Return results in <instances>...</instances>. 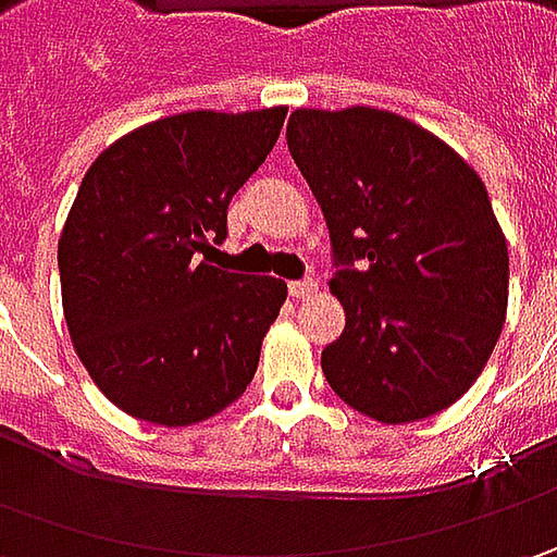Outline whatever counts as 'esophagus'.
I'll use <instances>...</instances> for the list:
<instances>
[{
  "label": "esophagus",
  "mask_w": 557,
  "mask_h": 557,
  "mask_svg": "<svg viewBox=\"0 0 557 557\" xmlns=\"http://www.w3.org/2000/svg\"><path fill=\"white\" fill-rule=\"evenodd\" d=\"M288 290H290V297L307 300V297H312V294L319 290V285H315V278H300V282H290Z\"/></svg>",
  "instance_id": "esophagus-1"
}]
</instances>
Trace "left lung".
Wrapping results in <instances>:
<instances>
[{"mask_svg":"<svg viewBox=\"0 0 557 557\" xmlns=\"http://www.w3.org/2000/svg\"><path fill=\"white\" fill-rule=\"evenodd\" d=\"M288 148L322 203L347 312L322 350L332 391L384 424L437 416L478 381L508 307V245L481 176L377 108H300Z\"/></svg>","mask_w":557,"mask_h":557,"instance_id":"left-lung-1","label":"left lung"}]
</instances>
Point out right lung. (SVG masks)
<instances>
[{
  "mask_svg": "<svg viewBox=\"0 0 557 557\" xmlns=\"http://www.w3.org/2000/svg\"><path fill=\"white\" fill-rule=\"evenodd\" d=\"M288 108L145 123L83 176L58 242L79 362L126 416L185 428L245 394L288 285L201 260Z\"/></svg>",
  "mask_w": 557,
  "mask_h": 557,
  "instance_id": "obj_1",
  "label": "right lung"
}]
</instances>
